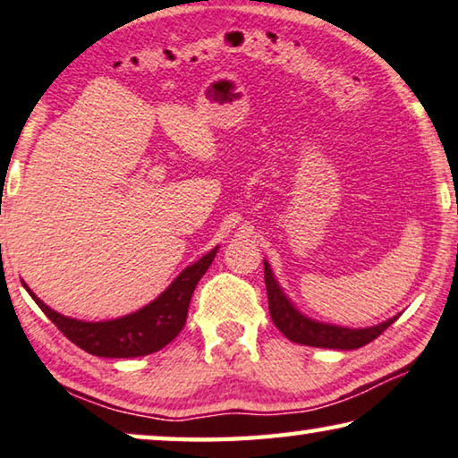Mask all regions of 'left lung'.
<instances>
[{"label":"left lung","instance_id":"obj_1","mask_svg":"<svg viewBox=\"0 0 458 458\" xmlns=\"http://www.w3.org/2000/svg\"><path fill=\"white\" fill-rule=\"evenodd\" d=\"M264 280H266V291H268V309L270 318L280 332H283L288 340L302 344V346H313V348H334V350H356L377 340L391 323H395L397 318L381 323V326L367 327V329H348V327H337L327 326V323H318L307 319L305 315H301L294 309L284 293L280 291V286L274 280L270 266L264 262Z\"/></svg>","mask_w":458,"mask_h":458}]
</instances>
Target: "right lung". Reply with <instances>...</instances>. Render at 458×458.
<instances>
[{
    "mask_svg": "<svg viewBox=\"0 0 458 458\" xmlns=\"http://www.w3.org/2000/svg\"><path fill=\"white\" fill-rule=\"evenodd\" d=\"M215 256L216 250L208 251L205 258H200L199 262L182 272L172 286L151 305L114 321L86 323L63 318L51 307H47L38 297H34L30 288L24 286L30 293V297L37 301L42 313L57 326L59 332L67 340H72L75 346L86 350L88 354L100 358L147 356L167 346L186 326L190 299H192L199 280L205 276L208 266L213 264Z\"/></svg>",
    "mask_w": 458,
    "mask_h": 458,
    "instance_id": "obj_1",
    "label": "right lung"
}]
</instances>
